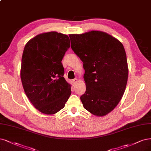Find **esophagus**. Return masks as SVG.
Returning <instances> with one entry per match:
<instances>
[{"instance_id":"esophagus-1","label":"esophagus","mask_w":151,"mask_h":151,"mask_svg":"<svg viewBox=\"0 0 151 151\" xmlns=\"http://www.w3.org/2000/svg\"><path fill=\"white\" fill-rule=\"evenodd\" d=\"M72 82H73L74 85H75V84H76V83L77 82V79H74L72 80Z\"/></svg>"}]
</instances>
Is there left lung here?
<instances>
[{"label":"left lung","mask_w":151,"mask_h":151,"mask_svg":"<svg viewBox=\"0 0 151 151\" xmlns=\"http://www.w3.org/2000/svg\"><path fill=\"white\" fill-rule=\"evenodd\" d=\"M69 37L72 50L84 64L83 106L93 115L106 116L117 106L127 85L129 70L124 46L101 31L70 34Z\"/></svg>","instance_id":"8db88e82"}]
</instances>
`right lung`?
I'll use <instances>...</instances> for the list:
<instances>
[{"mask_svg":"<svg viewBox=\"0 0 151 151\" xmlns=\"http://www.w3.org/2000/svg\"><path fill=\"white\" fill-rule=\"evenodd\" d=\"M69 47L68 36L57 32L39 34L25 45L20 78L26 96L40 112H59L71 94L61 62Z\"/></svg>","mask_w":151,"mask_h":151,"instance_id":"1","label":"right lung"}]
</instances>
